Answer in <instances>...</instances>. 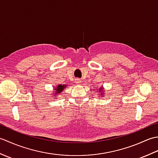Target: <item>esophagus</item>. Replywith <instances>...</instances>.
<instances>
[{
    "mask_svg": "<svg viewBox=\"0 0 158 158\" xmlns=\"http://www.w3.org/2000/svg\"><path fill=\"white\" fill-rule=\"evenodd\" d=\"M75 82H76V83L77 84H79V85H80V84H81V83H82V81H81V80L80 79H76V81H75Z\"/></svg>",
    "mask_w": 158,
    "mask_h": 158,
    "instance_id": "obj_1",
    "label": "esophagus"
}]
</instances>
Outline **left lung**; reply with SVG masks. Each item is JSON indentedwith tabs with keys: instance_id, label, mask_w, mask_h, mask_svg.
<instances>
[{
	"instance_id": "obj_1",
	"label": "left lung",
	"mask_w": 158,
	"mask_h": 158,
	"mask_svg": "<svg viewBox=\"0 0 158 158\" xmlns=\"http://www.w3.org/2000/svg\"><path fill=\"white\" fill-rule=\"evenodd\" d=\"M97 90H98V93L100 94H101V97L104 96V95H103V94H104V90H103L102 87H100V88H98Z\"/></svg>"
}]
</instances>
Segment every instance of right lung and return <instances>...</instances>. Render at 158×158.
<instances>
[{
	"label": "right lung",
	"instance_id": "1",
	"mask_svg": "<svg viewBox=\"0 0 158 158\" xmlns=\"http://www.w3.org/2000/svg\"><path fill=\"white\" fill-rule=\"evenodd\" d=\"M67 85H62V84H59L58 85H56L54 88V91H53V95L56 94V95L53 97H56V96H58L59 94L61 93L64 88H66V87Z\"/></svg>",
	"mask_w": 158,
	"mask_h": 158
}]
</instances>
